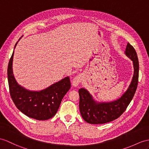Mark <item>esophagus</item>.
Instances as JSON below:
<instances>
[{"label": "esophagus", "mask_w": 149, "mask_h": 149, "mask_svg": "<svg viewBox=\"0 0 149 149\" xmlns=\"http://www.w3.org/2000/svg\"><path fill=\"white\" fill-rule=\"evenodd\" d=\"M82 81V77L80 75H77L76 76V77L73 78L72 79V85L74 87H77L78 86V85Z\"/></svg>", "instance_id": "esophagus-1"}]
</instances>
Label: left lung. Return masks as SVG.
Masks as SVG:
<instances>
[{
  "mask_svg": "<svg viewBox=\"0 0 149 149\" xmlns=\"http://www.w3.org/2000/svg\"><path fill=\"white\" fill-rule=\"evenodd\" d=\"M125 54L133 61L134 73L131 83L124 94L112 102H99L85 88L79 89V111L83 119L90 124H104L118 118L125 111L135 95L139 81V63L136 52L129 43Z\"/></svg>",
  "mask_w": 149,
  "mask_h": 149,
  "instance_id": "8db88e82",
  "label": "left lung"
}]
</instances>
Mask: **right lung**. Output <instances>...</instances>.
Here are the masks:
<instances>
[{"instance_id": "add662e5", "label": "right lung", "mask_w": 149, "mask_h": 149, "mask_svg": "<svg viewBox=\"0 0 149 149\" xmlns=\"http://www.w3.org/2000/svg\"><path fill=\"white\" fill-rule=\"evenodd\" d=\"M13 56L14 52L8 64V78L10 95L15 106L24 114L33 119L47 120L52 118L71 88L70 78L65 77L40 91H30L18 84L14 77Z\"/></svg>"}]
</instances>
